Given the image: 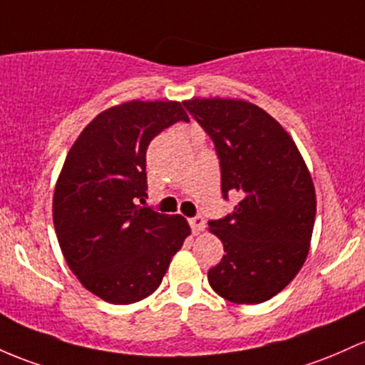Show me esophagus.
I'll return each instance as SVG.
<instances>
[{
    "label": "esophagus",
    "mask_w": 365,
    "mask_h": 365,
    "mask_svg": "<svg viewBox=\"0 0 365 365\" xmlns=\"http://www.w3.org/2000/svg\"><path fill=\"white\" fill-rule=\"evenodd\" d=\"M190 227L192 230H194V234H199V232H202L204 228H206V220H204L202 216H194V218L190 220Z\"/></svg>",
    "instance_id": "obj_1"
}]
</instances>
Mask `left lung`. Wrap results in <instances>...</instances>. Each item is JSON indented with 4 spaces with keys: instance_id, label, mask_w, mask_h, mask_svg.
Returning <instances> with one entry per match:
<instances>
[{
    "instance_id": "1",
    "label": "left lung",
    "mask_w": 365,
    "mask_h": 365,
    "mask_svg": "<svg viewBox=\"0 0 365 365\" xmlns=\"http://www.w3.org/2000/svg\"><path fill=\"white\" fill-rule=\"evenodd\" d=\"M185 109L215 143L222 194L241 197L234 213L210 222L223 242L207 272L215 293L237 305L274 298L305 263L314 232V182L294 140L246 100L192 98Z\"/></svg>"
}]
</instances>
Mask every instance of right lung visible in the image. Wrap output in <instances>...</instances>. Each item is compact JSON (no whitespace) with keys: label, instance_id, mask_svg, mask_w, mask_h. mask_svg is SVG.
<instances>
[{"label":"right lung","instance_id":"right-lung-1","mask_svg":"<svg viewBox=\"0 0 365 365\" xmlns=\"http://www.w3.org/2000/svg\"><path fill=\"white\" fill-rule=\"evenodd\" d=\"M189 121L180 102L131 100L100 112L71 147L53 194V225L79 282L103 302L154 293L190 235L187 220L138 206L150 140Z\"/></svg>","mask_w":365,"mask_h":365}]
</instances>
